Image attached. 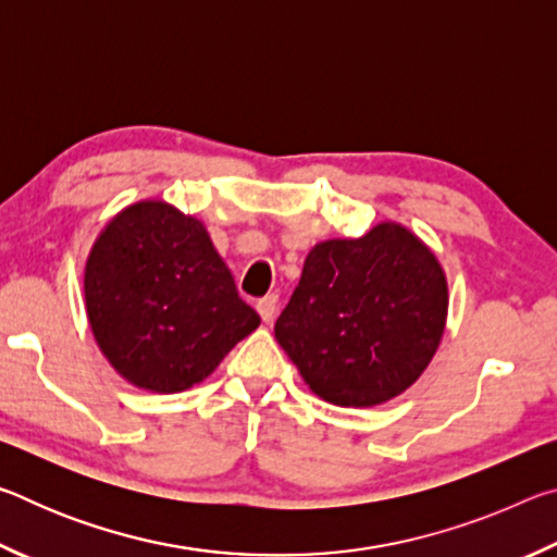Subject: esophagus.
I'll use <instances>...</instances> for the list:
<instances>
[{"mask_svg": "<svg viewBox=\"0 0 557 557\" xmlns=\"http://www.w3.org/2000/svg\"><path fill=\"white\" fill-rule=\"evenodd\" d=\"M256 307H258V314L262 317V322H270L277 312V295H265L262 299H258Z\"/></svg>", "mask_w": 557, "mask_h": 557, "instance_id": "obj_1", "label": "esophagus"}]
</instances>
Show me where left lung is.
I'll list each match as a JSON object with an SVG mask.
<instances>
[{
	"mask_svg": "<svg viewBox=\"0 0 557 557\" xmlns=\"http://www.w3.org/2000/svg\"><path fill=\"white\" fill-rule=\"evenodd\" d=\"M447 280L398 223L319 243L275 322V338L319 398L371 408L400 395L435 356Z\"/></svg>",
	"mask_w": 557,
	"mask_h": 557,
	"instance_id": "8db88e82",
	"label": "left lung"
}]
</instances>
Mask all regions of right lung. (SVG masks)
I'll use <instances>...</instances> for the list:
<instances>
[{
	"label": "right lung",
	"instance_id": "add662e5",
	"mask_svg": "<svg viewBox=\"0 0 557 557\" xmlns=\"http://www.w3.org/2000/svg\"><path fill=\"white\" fill-rule=\"evenodd\" d=\"M92 336L115 371L152 393H182L258 329L203 223L164 201L117 213L86 265Z\"/></svg>",
	"mask_w": 557,
	"mask_h": 557
}]
</instances>
